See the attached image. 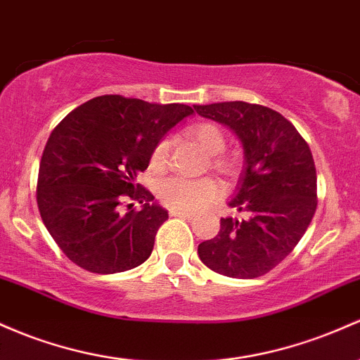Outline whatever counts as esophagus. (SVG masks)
<instances>
[{"label": "esophagus", "instance_id": "34e87169", "mask_svg": "<svg viewBox=\"0 0 360 360\" xmlns=\"http://www.w3.org/2000/svg\"><path fill=\"white\" fill-rule=\"evenodd\" d=\"M169 215H171V217H179V219H188V220L193 219L191 213H188V212H179V210H171V212H169Z\"/></svg>", "mask_w": 360, "mask_h": 360}]
</instances>
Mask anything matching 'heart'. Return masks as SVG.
Segmentation results:
<instances>
[{
    "instance_id": "1",
    "label": "heart",
    "mask_w": 360,
    "mask_h": 360,
    "mask_svg": "<svg viewBox=\"0 0 360 360\" xmlns=\"http://www.w3.org/2000/svg\"><path fill=\"white\" fill-rule=\"evenodd\" d=\"M188 135L200 145L208 155L212 157V167L224 174L234 172V162L224 155H217L225 148V136L219 126L212 122H196L189 126ZM169 152H171V141L162 138L155 143L150 153L148 165L150 171L162 172L169 165ZM222 193V188L215 179L203 177V179H184V177H167L162 179L155 188L157 198L164 207L179 212H198L213 200H217Z\"/></svg>"
}]
</instances>
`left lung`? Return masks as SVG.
<instances>
[{
	"label": "left lung",
	"mask_w": 360,
	"mask_h": 360,
	"mask_svg": "<svg viewBox=\"0 0 360 360\" xmlns=\"http://www.w3.org/2000/svg\"><path fill=\"white\" fill-rule=\"evenodd\" d=\"M243 141L246 167L229 207L246 220L220 219V231L198 246L200 259L231 278H256L294 251L313 220L316 167L309 145L276 110L248 102L193 105Z\"/></svg>",
	"instance_id": "1"
}]
</instances>
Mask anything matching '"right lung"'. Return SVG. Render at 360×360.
<instances>
[{"label": "right lung", "mask_w": 360, "mask_h": 360, "mask_svg": "<svg viewBox=\"0 0 360 360\" xmlns=\"http://www.w3.org/2000/svg\"><path fill=\"white\" fill-rule=\"evenodd\" d=\"M191 114L184 104L101 96L53 129L35 196L46 229L75 264L108 275L148 259L169 215L136 176L148 167L157 141ZM129 200L140 202L141 210ZM122 202L130 204L124 216L119 213Z\"/></svg>", "instance_id": "1"}]
</instances>
